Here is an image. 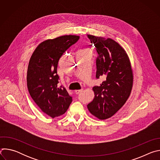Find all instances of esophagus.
<instances>
[{
  "label": "esophagus",
  "mask_w": 160,
  "mask_h": 160,
  "mask_svg": "<svg viewBox=\"0 0 160 160\" xmlns=\"http://www.w3.org/2000/svg\"><path fill=\"white\" fill-rule=\"evenodd\" d=\"M83 91V89H81V90H75V92L76 94H78L79 93H80L81 92H82Z\"/></svg>",
  "instance_id": "34e87169"
}]
</instances>
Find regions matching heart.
Listing matches in <instances>:
<instances>
[{
    "label": "heart",
    "instance_id": "b5f03b06",
    "mask_svg": "<svg viewBox=\"0 0 160 160\" xmlns=\"http://www.w3.org/2000/svg\"><path fill=\"white\" fill-rule=\"evenodd\" d=\"M90 52V51L88 49H83L80 51V52Z\"/></svg>",
    "mask_w": 160,
    "mask_h": 160
}]
</instances>
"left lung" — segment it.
Instances as JSON below:
<instances>
[{"label":"left lung","mask_w":160,"mask_h":160,"mask_svg":"<svg viewBox=\"0 0 160 160\" xmlns=\"http://www.w3.org/2000/svg\"><path fill=\"white\" fill-rule=\"evenodd\" d=\"M98 53L96 78L103 77L100 86L92 88L94 98L87 104L99 120L111 118L125 104L133 87V73L125 50L114 40L88 35Z\"/></svg>","instance_id":"8db88e82"}]
</instances>
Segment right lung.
Instances as JSON below:
<instances>
[{"mask_svg":"<svg viewBox=\"0 0 160 160\" xmlns=\"http://www.w3.org/2000/svg\"><path fill=\"white\" fill-rule=\"evenodd\" d=\"M79 38L69 35L45 40L37 47L29 61V93L40 109L52 118L64 114L72 102L66 88L58 86L57 68L61 57Z\"/></svg>","mask_w":160,"mask_h":160,"instance_id":"obj_1","label":"right lung"}]
</instances>
